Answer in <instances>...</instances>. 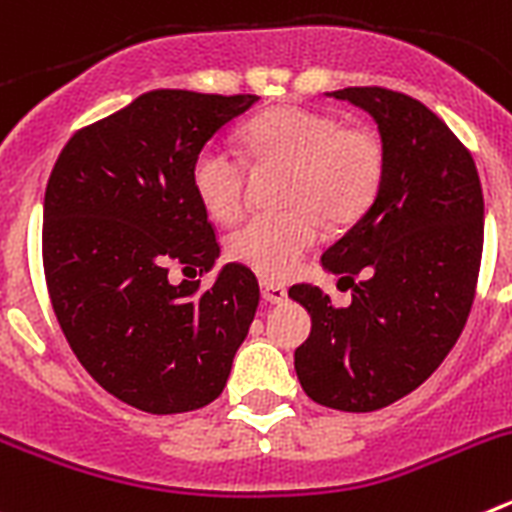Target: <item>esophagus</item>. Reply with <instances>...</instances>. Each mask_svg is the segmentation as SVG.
Returning <instances> with one entry per match:
<instances>
[{"instance_id": "34e87169", "label": "esophagus", "mask_w": 512, "mask_h": 512, "mask_svg": "<svg viewBox=\"0 0 512 512\" xmlns=\"http://www.w3.org/2000/svg\"><path fill=\"white\" fill-rule=\"evenodd\" d=\"M261 297H264L269 305H282V302H287V289H284V284L261 279Z\"/></svg>"}]
</instances>
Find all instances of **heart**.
Segmentation results:
<instances>
[{
	"mask_svg": "<svg viewBox=\"0 0 512 512\" xmlns=\"http://www.w3.org/2000/svg\"><path fill=\"white\" fill-rule=\"evenodd\" d=\"M243 151L256 164H289L284 212H259L235 228L225 251L235 264L266 279H287L330 225L359 220L374 202L384 174L377 135L348 128L336 115L297 104L261 112L243 125ZM246 161L207 143L194 153L192 189L217 223H233L246 202Z\"/></svg>",
	"mask_w": 512,
	"mask_h": 512,
	"instance_id": "1",
	"label": "heart"
}]
</instances>
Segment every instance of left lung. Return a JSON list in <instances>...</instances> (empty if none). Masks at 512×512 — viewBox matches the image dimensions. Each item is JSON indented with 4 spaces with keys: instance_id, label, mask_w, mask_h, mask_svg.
I'll return each mask as SVG.
<instances>
[{
    "instance_id": "obj_1",
    "label": "left lung",
    "mask_w": 512,
    "mask_h": 512,
    "mask_svg": "<svg viewBox=\"0 0 512 512\" xmlns=\"http://www.w3.org/2000/svg\"><path fill=\"white\" fill-rule=\"evenodd\" d=\"M330 97L374 117L384 174L372 207L320 259L341 274L338 287H351V305L336 307L312 284L289 289L312 318L295 369L318 405L372 413L420 387L459 341L477 289L485 200L472 153L423 102L382 87Z\"/></svg>"
}]
</instances>
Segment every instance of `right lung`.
<instances>
[{"mask_svg": "<svg viewBox=\"0 0 512 512\" xmlns=\"http://www.w3.org/2000/svg\"><path fill=\"white\" fill-rule=\"evenodd\" d=\"M256 94L153 89L63 146L43 202V266L63 336L99 387L153 415L223 392L259 307V282L225 264L192 189L194 153Z\"/></svg>", "mask_w": 512, "mask_h": 512, "instance_id": "add662e5", "label": "right lung"}]
</instances>
